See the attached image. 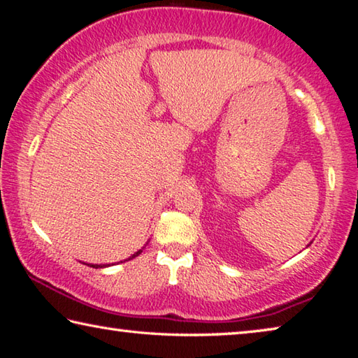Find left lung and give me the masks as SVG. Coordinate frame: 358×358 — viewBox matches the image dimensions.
Here are the masks:
<instances>
[{
  "mask_svg": "<svg viewBox=\"0 0 358 358\" xmlns=\"http://www.w3.org/2000/svg\"><path fill=\"white\" fill-rule=\"evenodd\" d=\"M308 246H310V245H308Z\"/></svg>",
  "mask_w": 358,
  "mask_h": 358,
  "instance_id": "8db88e82",
  "label": "left lung"
}]
</instances>
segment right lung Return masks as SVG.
Segmentation results:
<instances>
[{
	"label": "right lung",
	"mask_w": 358,
	"mask_h": 358,
	"mask_svg": "<svg viewBox=\"0 0 358 358\" xmlns=\"http://www.w3.org/2000/svg\"><path fill=\"white\" fill-rule=\"evenodd\" d=\"M147 245H148V241H147ZM143 248H145V246H143ZM143 248H142V250H138L137 252L132 254V256H129V257L126 259V260H131V259L137 257L138 254H141V252L143 251ZM126 260H124V262H126ZM121 262H123V260H121ZM83 264H85V262H83ZM85 265H90V266H93V268H106V266H110V264H85Z\"/></svg>",
	"instance_id": "right-lung-1"
}]
</instances>
